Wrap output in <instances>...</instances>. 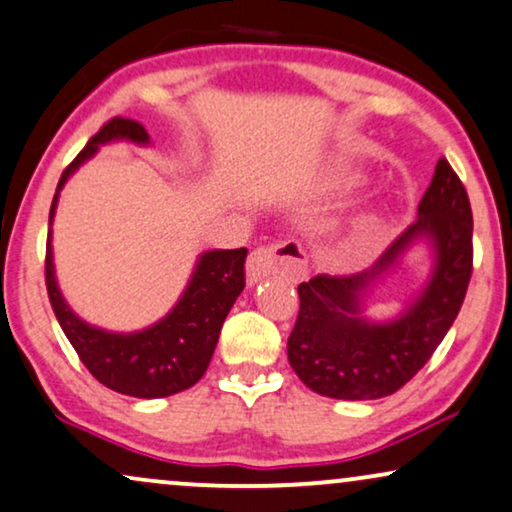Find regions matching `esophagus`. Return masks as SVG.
<instances>
[{
  "mask_svg": "<svg viewBox=\"0 0 512 512\" xmlns=\"http://www.w3.org/2000/svg\"><path fill=\"white\" fill-rule=\"evenodd\" d=\"M271 274H283L293 281L307 276V257L297 243L276 241L269 245H260L250 252L248 257V278L250 283L262 281Z\"/></svg>",
  "mask_w": 512,
  "mask_h": 512,
  "instance_id": "obj_1",
  "label": "esophagus"
}]
</instances>
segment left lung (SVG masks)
Listing matches in <instances>:
<instances>
[{
	"label": "left lung",
	"mask_w": 512,
	"mask_h": 512,
	"mask_svg": "<svg viewBox=\"0 0 512 512\" xmlns=\"http://www.w3.org/2000/svg\"><path fill=\"white\" fill-rule=\"evenodd\" d=\"M420 235L438 250L436 274L424 295L392 324L358 316V293L391 268ZM472 276V210L463 181L439 158L418 205V219L373 267L359 274H319L297 286L300 312L288 338V361L309 390L333 399L394 394L428 364L461 312Z\"/></svg>",
	"instance_id": "8db88e82"
}]
</instances>
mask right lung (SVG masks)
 I'll use <instances>...</instances> for the list:
<instances>
[{
    "label": "right lung",
    "instance_id": "obj_1",
    "mask_svg": "<svg viewBox=\"0 0 512 512\" xmlns=\"http://www.w3.org/2000/svg\"><path fill=\"white\" fill-rule=\"evenodd\" d=\"M111 139H132L146 144L148 134L137 120H108L77 153L73 163L63 170L54 200H51L49 224L54 217L58 191L63 189L66 179L84 160L92 158L99 144H106ZM245 257H248L245 248L205 252L177 307L160 323L132 335L99 331L70 312V307L58 293L49 241L44 281H47L51 309L87 371L101 385L111 387L113 392L139 399H155L189 390L208 371L226 314L245 288Z\"/></svg>",
    "mask_w": 512,
    "mask_h": 512
}]
</instances>
